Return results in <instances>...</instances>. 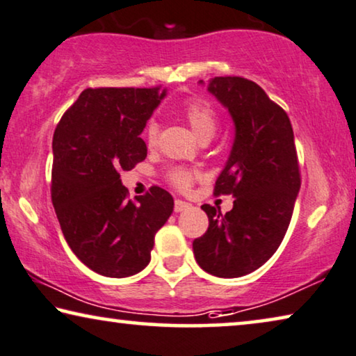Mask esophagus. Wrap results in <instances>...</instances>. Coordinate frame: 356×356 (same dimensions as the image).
<instances>
[{
	"mask_svg": "<svg viewBox=\"0 0 356 356\" xmlns=\"http://www.w3.org/2000/svg\"><path fill=\"white\" fill-rule=\"evenodd\" d=\"M188 208H190V203H187V201H182V200L174 201V211L176 212H182Z\"/></svg>",
	"mask_w": 356,
	"mask_h": 356,
	"instance_id": "1",
	"label": "esophagus"
}]
</instances>
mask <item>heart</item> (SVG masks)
Listing matches in <instances>:
<instances>
[{"instance_id": "b5f03b06", "label": "heart", "mask_w": 356, "mask_h": 356, "mask_svg": "<svg viewBox=\"0 0 356 356\" xmlns=\"http://www.w3.org/2000/svg\"><path fill=\"white\" fill-rule=\"evenodd\" d=\"M182 113L185 118H187L190 127H192L193 132L203 139H211L212 136L216 134L217 124H219V118H217L216 110L211 107L208 102L201 99L188 100L187 104L184 105ZM158 123L155 120H148L144 127V140L147 147H155L158 142ZM166 180L168 184L174 187L179 192H188L195 184V180L198 179V172L193 171V169L185 168V166H176L171 168L166 172Z\"/></svg>"}]
</instances>
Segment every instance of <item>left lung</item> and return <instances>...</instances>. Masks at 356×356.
<instances>
[{
  "instance_id": "1",
  "label": "left lung",
  "mask_w": 356,
  "mask_h": 356,
  "mask_svg": "<svg viewBox=\"0 0 356 356\" xmlns=\"http://www.w3.org/2000/svg\"><path fill=\"white\" fill-rule=\"evenodd\" d=\"M209 91L229 108L235 142L214 195H233L222 214L203 204L209 227L193 241L196 262L220 278L243 277L268 261L283 241L300 188L289 116L251 79L216 76Z\"/></svg>"
}]
</instances>
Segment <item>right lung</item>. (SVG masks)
<instances>
[{"label":"right lung","instance_id":"obj_1","mask_svg":"<svg viewBox=\"0 0 356 356\" xmlns=\"http://www.w3.org/2000/svg\"><path fill=\"white\" fill-rule=\"evenodd\" d=\"M163 97L161 86L88 88L52 137L51 198L62 233L79 261L104 277L144 270L174 208L158 185L129 200L120 179L147 158L140 134Z\"/></svg>","mask_w":356,"mask_h":356}]
</instances>
